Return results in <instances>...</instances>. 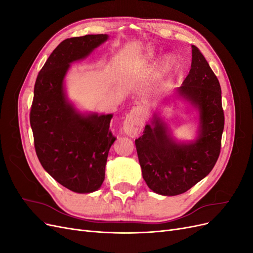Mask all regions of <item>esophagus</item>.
<instances>
[{"label":"esophagus","mask_w":253,"mask_h":253,"mask_svg":"<svg viewBox=\"0 0 253 253\" xmlns=\"http://www.w3.org/2000/svg\"><path fill=\"white\" fill-rule=\"evenodd\" d=\"M143 124H144L143 112L140 108H138V106H136V108L132 109L131 112L126 115L122 128H124V132L126 135L135 137L141 132Z\"/></svg>","instance_id":"obj_1"}]
</instances>
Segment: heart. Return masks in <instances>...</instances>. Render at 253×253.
Wrapping results in <instances>:
<instances>
[{"label": "heart", "instance_id": "obj_1", "mask_svg": "<svg viewBox=\"0 0 253 253\" xmlns=\"http://www.w3.org/2000/svg\"><path fill=\"white\" fill-rule=\"evenodd\" d=\"M174 62H175L174 59H173L172 57H169V58L167 59V62H166V63H167V65H168V66H172V65L174 64Z\"/></svg>", "mask_w": 253, "mask_h": 253}]
</instances>
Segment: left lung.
Instances as JSON below:
<instances>
[{"label": "left lung", "instance_id": "8db88e82", "mask_svg": "<svg viewBox=\"0 0 253 253\" xmlns=\"http://www.w3.org/2000/svg\"><path fill=\"white\" fill-rule=\"evenodd\" d=\"M178 93L201 113V134L189 144L176 143L167 126L155 117L135 140L142 177L154 192L174 196L185 193L215 166L221 145L225 116L218 79L196 46L192 45L191 70Z\"/></svg>", "mask_w": 253, "mask_h": 253}]
</instances>
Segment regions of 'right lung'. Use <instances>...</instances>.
Listing matches in <instances>:
<instances>
[{
	"label": "right lung",
	"mask_w": 253,
	"mask_h": 253,
	"mask_svg": "<svg viewBox=\"0 0 253 253\" xmlns=\"http://www.w3.org/2000/svg\"><path fill=\"white\" fill-rule=\"evenodd\" d=\"M108 35H86L61 42L35 83L29 120L37 156L44 170L68 190L94 192L104 180L113 115L84 116L66 101L63 79L70 63L86 57Z\"/></svg>",
	"instance_id": "right-lung-1"
}]
</instances>
